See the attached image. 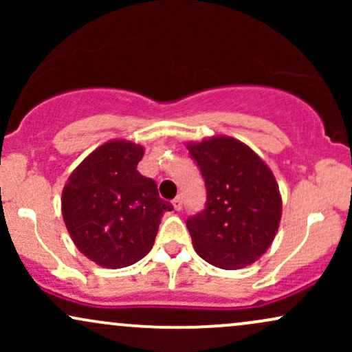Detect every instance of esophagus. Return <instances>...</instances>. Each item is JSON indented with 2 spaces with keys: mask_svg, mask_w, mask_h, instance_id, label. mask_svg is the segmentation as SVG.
I'll return each mask as SVG.
<instances>
[{
  "mask_svg": "<svg viewBox=\"0 0 352 352\" xmlns=\"http://www.w3.org/2000/svg\"><path fill=\"white\" fill-rule=\"evenodd\" d=\"M172 205H173V208H175V210H182V199H180V197H175V199L172 200Z\"/></svg>",
  "mask_w": 352,
  "mask_h": 352,
  "instance_id": "34e87169",
  "label": "esophagus"
}]
</instances>
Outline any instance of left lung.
<instances>
[{"label":"left lung","mask_w":352,"mask_h":352,"mask_svg":"<svg viewBox=\"0 0 352 352\" xmlns=\"http://www.w3.org/2000/svg\"><path fill=\"white\" fill-rule=\"evenodd\" d=\"M207 188V204L188 218L197 254L221 270L254 263L273 243L281 195L273 172L248 145L228 135L188 142Z\"/></svg>","instance_id":"1"}]
</instances>
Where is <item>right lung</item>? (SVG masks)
Returning <instances> with one entry per match:
<instances>
[{"instance_id": "add662e5", "label": "right lung", "mask_w": 352, "mask_h": 352, "mask_svg": "<svg viewBox=\"0 0 352 352\" xmlns=\"http://www.w3.org/2000/svg\"><path fill=\"white\" fill-rule=\"evenodd\" d=\"M144 147L114 139L91 152L71 173L60 210L78 250L102 268H124L151 252L160 218L173 208L137 164Z\"/></svg>"}]
</instances>
